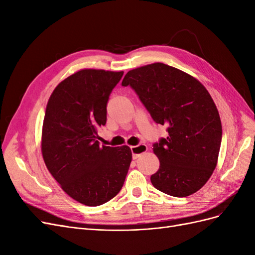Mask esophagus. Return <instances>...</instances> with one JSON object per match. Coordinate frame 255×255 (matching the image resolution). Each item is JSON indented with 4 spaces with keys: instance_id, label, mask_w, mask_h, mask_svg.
Returning <instances> with one entry per match:
<instances>
[{
    "instance_id": "esophagus-1",
    "label": "esophagus",
    "mask_w": 255,
    "mask_h": 255,
    "mask_svg": "<svg viewBox=\"0 0 255 255\" xmlns=\"http://www.w3.org/2000/svg\"><path fill=\"white\" fill-rule=\"evenodd\" d=\"M146 150H148V146L145 144H138L135 146H130V151H132L134 159H136L138 156H140L141 154L144 153Z\"/></svg>"
}]
</instances>
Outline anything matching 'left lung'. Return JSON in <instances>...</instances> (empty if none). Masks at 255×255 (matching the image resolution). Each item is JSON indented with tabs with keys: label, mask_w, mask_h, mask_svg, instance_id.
<instances>
[{
	"label": "left lung",
	"mask_w": 255,
	"mask_h": 255,
	"mask_svg": "<svg viewBox=\"0 0 255 255\" xmlns=\"http://www.w3.org/2000/svg\"><path fill=\"white\" fill-rule=\"evenodd\" d=\"M122 86H130L168 137L153 144L159 169L151 183L177 198L204 186L217 165L222 128L211 95L194 76L161 63L128 71Z\"/></svg>",
	"instance_id": "obj_1"
}]
</instances>
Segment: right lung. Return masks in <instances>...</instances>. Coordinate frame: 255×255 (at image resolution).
<instances>
[{
    "mask_svg": "<svg viewBox=\"0 0 255 255\" xmlns=\"http://www.w3.org/2000/svg\"><path fill=\"white\" fill-rule=\"evenodd\" d=\"M123 71L83 69L60 82L45 110L41 151L48 170L75 201L106 203L121 190L132 151L100 145L98 128L106 123L110 95Z\"/></svg>",
    "mask_w": 255,
    "mask_h": 255,
    "instance_id": "add662e5",
    "label": "right lung"
}]
</instances>
